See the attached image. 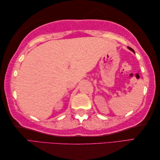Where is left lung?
I'll use <instances>...</instances> for the list:
<instances>
[{
    "label": "left lung",
    "instance_id": "obj_1",
    "mask_svg": "<svg viewBox=\"0 0 160 160\" xmlns=\"http://www.w3.org/2000/svg\"><path fill=\"white\" fill-rule=\"evenodd\" d=\"M128 49H130L131 51H132V52H134V53H135V52H134V50H133V49H132V48H131V47H128Z\"/></svg>",
    "mask_w": 160,
    "mask_h": 160
}]
</instances>
